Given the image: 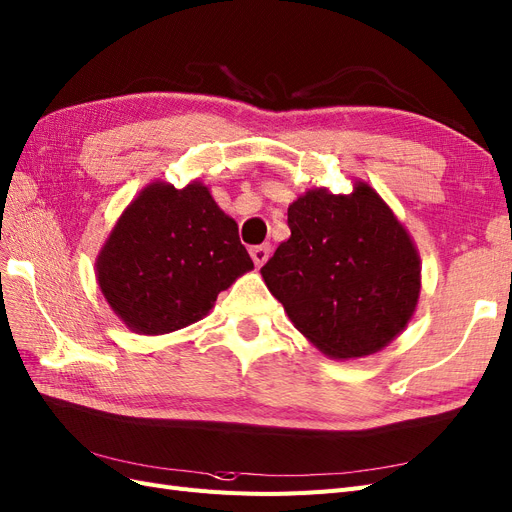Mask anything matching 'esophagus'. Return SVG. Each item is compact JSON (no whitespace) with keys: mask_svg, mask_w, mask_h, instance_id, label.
I'll return each mask as SVG.
<instances>
[{"mask_svg":"<svg viewBox=\"0 0 512 512\" xmlns=\"http://www.w3.org/2000/svg\"><path fill=\"white\" fill-rule=\"evenodd\" d=\"M250 256H252L256 267H262L271 256V245H254L250 250Z\"/></svg>","mask_w":512,"mask_h":512,"instance_id":"1","label":"esophagus"}]
</instances>
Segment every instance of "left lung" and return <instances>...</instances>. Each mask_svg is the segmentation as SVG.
<instances>
[{"label":"left lung","instance_id":"left-lung-1","mask_svg":"<svg viewBox=\"0 0 512 512\" xmlns=\"http://www.w3.org/2000/svg\"><path fill=\"white\" fill-rule=\"evenodd\" d=\"M288 226L260 273L294 327L331 359L389 346L421 294V258L391 207L365 181L352 194L314 188L288 207Z\"/></svg>","mask_w":512,"mask_h":512}]
</instances>
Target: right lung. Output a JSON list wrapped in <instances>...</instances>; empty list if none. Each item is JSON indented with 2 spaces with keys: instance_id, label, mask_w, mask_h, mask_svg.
I'll list each match as a JSON object with an SVG mask.
<instances>
[{
  "instance_id": "1",
  "label": "right lung",
  "mask_w": 512,
  "mask_h": 512,
  "mask_svg": "<svg viewBox=\"0 0 512 512\" xmlns=\"http://www.w3.org/2000/svg\"><path fill=\"white\" fill-rule=\"evenodd\" d=\"M237 222L207 185L153 181L121 213L96 258L104 299L128 329L164 335L205 318L252 271Z\"/></svg>"
}]
</instances>
